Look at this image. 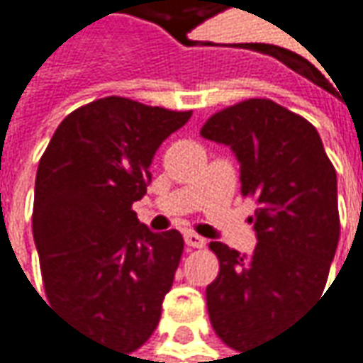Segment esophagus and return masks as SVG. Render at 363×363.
<instances>
[{
    "label": "esophagus",
    "mask_w": 363,
    "mask_h": 363,
    "mask_svg": "<svg viewBox=\"0 0 363 363\" xmlns=\"http://www.w3.org/2000/svg\"><path fill=\"white\" fill-rule=\"evenodd\" d=\"M184 243L189 245V247H193V249H203L205 247V239L201 235H196V233L186 231L184 233Z\"/></svg>",
    "instance_id": "obj_1"
}]
</instances>
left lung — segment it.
Instances as JSON below:
<instances>
[{"mask_svg": "<svg viewBox=\"0 0 363 363\" xmlns=\"http://www.w3.org/2000/svg\"><path fill=\"white\" fill-rule=\"evenodd\" d=\"M201 136L231 148L241 193L257 203L253 255L208 245L220 265L206 287L208 318L220 340L245 354L275 340L323 294L340 241L337 177L318 130L273 100L225 108Z\"/></svg>", "mask_w": 363, "mask_h": 363, "instance_id": "1", "label": "left lung"}]
</instances>
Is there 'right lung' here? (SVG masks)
Wrapping results in <instances>:
<instances>
[{
	"instance_id": "1",
	"label": "right lung",
	"mask_w": 363,
	"mask_h": 363,
	"mask_svg": "<svg viewBox=\"0 0 363 363\" xmlns=\"http://www.w3.org/2000/svg\"><path fill=\"white\" fill-rule=\"evenodd\" d=\"M191 114L100 98L62 120L38 167L32 225L45 295L122 354L157 330L184 247L177 229L143 225L132 203L152 181L158 146Z\"/></svg>"
}]
</instances>
